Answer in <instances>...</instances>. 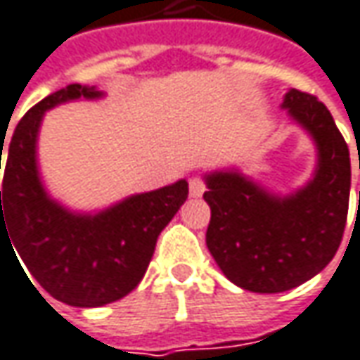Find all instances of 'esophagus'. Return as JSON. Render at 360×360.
Returning <instances> with one entry per match:
<instances>
[{"instance_id": "1", "label": "esophagus", "mask_w": 360, "mask_h": 360, "mask_svg": "<svg viewBox=\"0 0 360 360\" xmlns=\"http://www.w3.org/2000/svg\"><path fill=\"white\" fill-rule=\"evenodd\" d=\"M207 191V186H205V180L202 178H193L191 180V186H188V193L193 198H198V196H202Z\"/></svg>"}]
</instances>
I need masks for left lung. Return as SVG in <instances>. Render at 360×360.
<instances>
[{"mask_svg":"<svg viewBox=\"0 0 360 360\" xmlns=\"http://www.w3.org/2000/svg\"><path fill=\"white\" fill-rule=\"evenodd\" d=\"M281 108L316 145L303 186L278 194L238 167L205 174L207 248L223 274L252 293H283L314 278L334 258L347 225L350 155L330 110L299 90L287 91Z\"/></svg>","mask_w":360,"mask_h":360,"instance_id":"obj_1","label":"left lung"}]
</instances>
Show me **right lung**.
<instances>
[{
  "label": "right lung",
  "instance_id": "1",
  "mask_svg": "<svg viewBox=\"0 0 360 360\" xmlns=\"http://www.w3.org/2000/svg\"><path fill=\"white\" fill-rule=\"evenodd\" d=\"M100 98L104 91L96 86L73 84L30 108L13 131L0 191V245L1 236L12 237L10 244L40 287L73 307H100L129 295L151 262L158 236L188 196V182L182 178L84 213L49 194L37 151L44 112ZM1 149L4 145L0 162Z\"/></svg>",
  "mask_w": 360,
  "mask_h": 360
}]
</instances>
